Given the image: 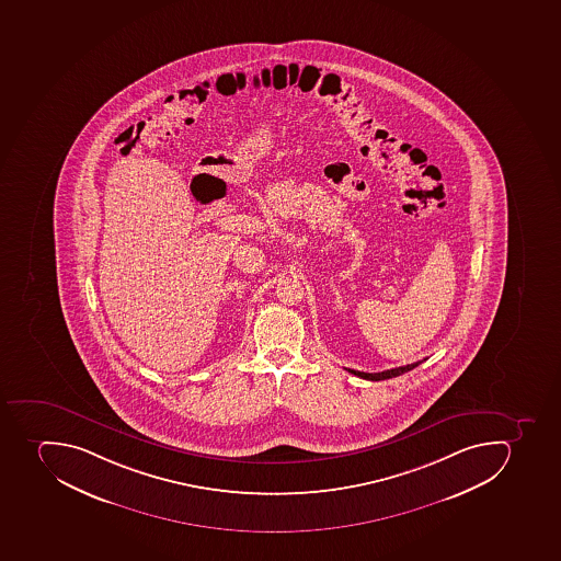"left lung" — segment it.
<instances>
[{"mask_svg":"<svg viewBox=\"0 0 561 561\" xmlns=\"http://www.w3.org/2000/svg\"><path fill=\"white\" fill-rule=\"evenodd\" d=\"M420 363L407 364V366L394 367V369H387V371L381 373H364V371H355V369H348L346 367V371L352 373L355 377L364 378V380H387V378L400 377L403 373L410 371V369H414V367L420 366Z\"/></svg>","mask_w":561,"mask_h":561,"instance_id":"8db88e82","label":"left lung"}]
</instances>
